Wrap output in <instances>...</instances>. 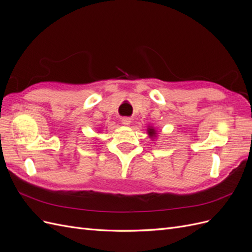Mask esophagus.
<instances>
[{
	"instance_id": "34e87169",
	"label": "esophagus",
	"mask_w": 252,
	"mask_h": 252,
	"mask_svg": "<svg viewBox=\"0 0 252 252\" xmlns=\"http://www.w3.org/2000/svg\"><path fill=\"white\" fill-rule=\"evenodd\" d=\"M121 122H122V124H123V125H127L128 126V125L131 124V119L125 117V118H122Z\"/></svg>"
}]
</instances>
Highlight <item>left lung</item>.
I'll return each instance as SVG.
<instances>
[{
	"instance_id": "left-lung-1",
	"label": "left lung",
	"mask_w": 252,
	"mask_h": 252,
	"mask_svg": "<svg viewBox=\"0 0 252 252\" xmlns=\"http://www.w3.org/2000/svg\"><path fill=\"white\" fill-rule=\"evenodd\" d=\"M147 132H148V135L150 136L151 139H154V138H156L157 136V130H156V128L155 127H152V126H148V128H147Z\"/></svg>"
}]
</instances>
